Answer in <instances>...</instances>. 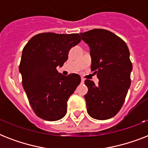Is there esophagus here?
<instances>
[{
	"mask_svg": "<svg viewBox=\"0 0 148 148\" xmlns=\"http://www.w3.org/2000/svg\"><path fill=\"white\" fill-rule=\"evenodd\" d=\"M81 83H82V84L84 83V78H81Z\"/></svg>",
	"mask_w": 148,
	"mask_h": 148,
	"instance_id": "esophagus-1",
	"label": "esophagus"
}]
</instances>
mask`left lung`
Here are the masks:
<instances>
[{
	"label": "left lung",
	"instance_id": "8db88e82",
	"mask_svg": "<svg viewBox=\"0 0 148 148\" xmlns=\"http://www.w3.org/2000/svg\"><path fill=\"white\" fill-rule=\"evenodd\" d=\"M82 40L90 47L91 71L99 79L98 84L90 80L84 95L90 117L107 120L117 114L131 86L132 64L126 43L112 32L93 29L81 33Z\"/></svg>",
	"mask_w": 148,
	"mask_h": 148
}]
</instances>
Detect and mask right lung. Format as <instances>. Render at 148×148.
<instances>
[{"label":"right lung","mask_w":148,"mask_h":148,"mask_svg":"<svg viewBox=\"0 0 148 148\" xmlns=\"http://www.w3.org/2000/svg\"><path fill=\"white\" fill-rule=\"evenodd\" d=\"M80 41L78 34L42 33L24 46L19 66L22 84L31 108L42 119L54 121L67 113V102L81 83V77L64 76L57 67L63 66L70 49Z\"/></svg>","instance_id":"1"}]
</instances>
